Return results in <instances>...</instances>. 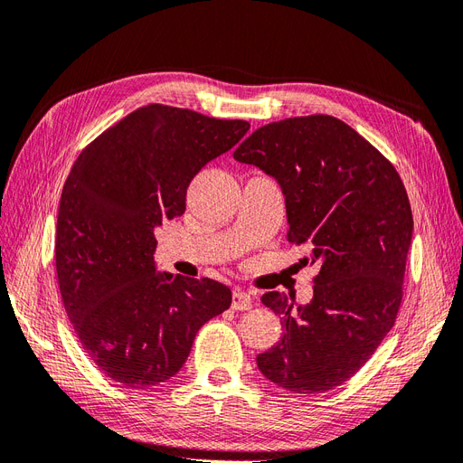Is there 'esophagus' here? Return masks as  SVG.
Returning a JSON list of instances; mask_svg holds the SVG:
<instances>
[{
	"instance_id": "obj_1",
	"label": "esophagus",
	"mask_w": 463,
	"mask_h": 463,
	"mask_svg": "<svg viewBox=\"0 0 463 463\" xmlns=\"http://www.w3.org/2000/svg\"><path fill=\"white\" fill-rule=\"evenodd\" d=\"M232 307L235 311H247L252 307V296L241 288H235L232 296Z\"/></svg>"
}]
</instances>
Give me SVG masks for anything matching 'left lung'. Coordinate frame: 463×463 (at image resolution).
<instances>
[{"label": "left lung", "instance_id": "left-lung-1", "mask_svg": "<svg viewBox=\"0 0 463 463\" xmlns=\"http://www.w3.org/2000/svg\"><path fill=\"white\" fill-rule=\"evenodd\" d=\"M233 157L279 182L288 243L311 249L319 264L309 304L294 307L292 294L277 290L262 296L283 336L256 364L292 393L335 390L395 325L414 228L404 184L371 142L323 114L256 128Z\"/></svg>", "mask_w": 463, "mask_h": 463}]
</instances>
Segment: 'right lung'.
Listing matches in <instances>:
<instances>
[{
  "label": "right lung",
  "mask_w": 463,
  "mask_h": 463,
  "mask_svg": "<svg viewBox=\"0 0 463 463\" xmlns=\"http://www.w3.org/2000/svg\"><path fill=\"white\" fill-rule=\"evenodd\" d=\"M249 127L147 104L73 163L54 233L59 288L85 354L119 385L175 376L197 330L230 307L226 285L156 273V230L184 214L192 178Z\"/></svg>",
  "instance_id": "add662e5"
}]
</instances>
